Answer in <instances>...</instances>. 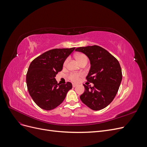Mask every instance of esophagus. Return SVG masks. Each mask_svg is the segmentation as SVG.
Masks as SVG:
<instances>
[{
  "label": "esophagus",
  "mask_w": 147,
  "mask_h": 147,
  "mask_svg": "<svg viewBox=\"0 0 147 147\" xmlns=\"http://www.w3.org/2000/svg\"><path fill=\"white\" fill-rule=\"evenodd\" d=\"M77 86V84H75V83H73L72 84V86L74 88V87H75V86Z\"/></svg>",
  "instance_id": "1"
}]
</instances>
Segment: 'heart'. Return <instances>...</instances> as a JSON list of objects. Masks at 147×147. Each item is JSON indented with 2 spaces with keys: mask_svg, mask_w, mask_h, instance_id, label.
<instances>
[{
  "mask_svg": "<svg viewBox=\"0 0 147 147\" xmlns=\"http://www.w3.org/2000/svg\"><path fill=\"white\" fill-rule=\"evenodd\" d=\"M75 57H76L77 60L78 61L79 63H82V62L84 61H88V58L85 55L82 54V53H78V54H77L75 55ZM67 61L68 59H66L64 63V65L65 66L67 65ZM83 75L82 73H76V72H72L69 74L68 77L73 82H78L80 78Z\"/></svg>",
  "mask_w": 147,
  "mask_h": 147,
  "instance_id": "b5f03b06",
  "label": "heart"
}]
</instances>
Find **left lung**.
Segmentation results:
<instances>
[{
  "label": "left lung",
  "instance_id": "1",
  "mask_svg": "<svg viewBox=\"0 0 147 147\" xmlns=\"http://www.w3.org/2000/svg\"><path fill=\"white\" fill-rule=\"evenodd\" d=\"M77 51L85 54L90 60L91 69L83 84L84 92L80 96L83 104L93 110L108 106L117 95L122 80V71L118 61L104 48L97 45L79 47Z\"/></svg>",
  "mask_w": 147,
  "mask_h": 147
}]
</instances>
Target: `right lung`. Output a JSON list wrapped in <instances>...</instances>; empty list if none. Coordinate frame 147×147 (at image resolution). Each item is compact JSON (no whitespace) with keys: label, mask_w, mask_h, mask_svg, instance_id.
Listing matches in <instances>:
<instances>
[{"label":"right lung","mask_w":147,"mask_h":147,"mask_svg":"<svg viewBox=\"0 0 147 147\" xmlns=\"http://www.w3.org/2000/svg\"><path fill=\"white\" fill-rule=\"evenodd\" d=\"M75 47L56 48L46 51L34 59L26 74L29 94L39 107L51 110L63 102L72 83H57L56 75L62 70L63 64Z\"/></svg>","instance_id":"right-lung-1"}]
</instances>
